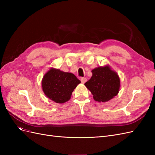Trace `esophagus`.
I'll use <instances>...</instances> for the list:
<instances>
[{
    "mask_svg": "<svg viewBox=\"0 0 155 155\" xmlns=\"http://www.w3.org/2000/svg\"><path fill=\"white\" fill-rule=\"evenodd\" d=\"M81 81L82 83H85L87 81V79L85 78H81Z\"/></svg>",
    "mask_w": 155,
    "mask_h": 155,
    "instance_id": "obj_1",
    "label": "esophagus"
}]
</instances>
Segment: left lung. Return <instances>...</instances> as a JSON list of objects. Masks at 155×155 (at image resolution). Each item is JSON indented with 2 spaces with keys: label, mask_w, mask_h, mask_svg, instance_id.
I'll return each instance as SVG.
<instances>
[{
  "label": "left lung",
  "mask_w": 155,
  "mask_h": 155,
  "mask_svg": "<svg viewBox=\"0 0 155 155\" xmlns=\"http://www.w3.org/2000/svg\"><path fill=\"white\" fill-rule=\"evenodd\" d=\"M92 73V76L85 85L91 92L95 101H108L118 94L120 85V78L109 66L93 69Z\"/></svg>",
  "instance_id": "left-lung-1"
}]
</instances>
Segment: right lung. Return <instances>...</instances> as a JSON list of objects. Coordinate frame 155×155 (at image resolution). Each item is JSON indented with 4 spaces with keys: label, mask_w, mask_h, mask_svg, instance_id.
I'll return each mask as SVG.
<instances>
[{
    "label": "right lung",
    "mask_w": 155,
    "mask_h": 155,
    "mask_svg": "<svg viewBox=\"0 0 155 155\" xmlns=\"http://www.w3.org/2000/svg\"><path fill=\"white\" fill-rule=\"evenodd\" d=\"M81 81L72 73L51 68L42 81L45 95L52 101L63 104L70 100L74 88Z\"/></svg>",
    "instance_id": "right-lung-1"
}]
</instances>
